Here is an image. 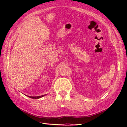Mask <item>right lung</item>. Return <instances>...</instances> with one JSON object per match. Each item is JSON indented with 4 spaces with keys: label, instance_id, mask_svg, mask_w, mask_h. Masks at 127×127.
I'll use <instances>...</instances> for the list:
<instances>
[{
    "label": "right lung",
    "instance_id": "add662e5",
    "mask_svg": "<svg viewBox=\"0 0 127 127\" xmlns=\"http://www.w3.org/2000/svg\"><path fill=\"white\" fill-rule=\"evenodd\" d=\"M45 95H41V96H28L29 98H32V99H38V98H41V97L44 96Z\"/></svg>",
    "mask_w": 127,
    "mask_h": 127
}]
</instances>
